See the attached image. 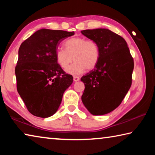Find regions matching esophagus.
Returning a JSON list of instances; mask_svg holds the SVG:
<instances>
[{
	"label": "esophagus",
	"mask_w": 155,
	"mask_h": 155,
	"mask_svg": "<svg viewBox=\"0 0 155 155\" xmlns=\"http://www.w3.org/2000/svg\"><path fill=\"white\" fill-rule=\"evenodd\" d=\"M73 80H74V81H75V82H77V81H78L80 80V78L78 77H76V76H74V78H73Z\"/></svg>",
	"instance_id": "obj_1"
}]
</instances>
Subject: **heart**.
<instances>
[{
	"mask_svg": "<svg viewBox=\"0 0 155 155\" xmlns=\"http://www.w3.org/2000/svg\"><path fill=\"white\" fill-rule=\"evenodd\" d=\"M65 49L58 48L55 52L57 64L63 69H66L74 59V64L68 68L72 74H79L85 70H91L96 66L101 56L98 43L91 39L74 37L64 44Z\"/></svg>",
	"mask_w": 155,
	"mask_h": 155,
	"instance_id": "1",
	"label": "heart"
}]
</instances>
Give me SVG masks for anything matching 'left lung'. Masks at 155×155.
<instances>
[{"instance_id": "left-lung-1", "label": "left lung", "mask_w": 155, "mask_h": 155, "mask_svg": "<svg viewBox=\"0 0 155 155\" xmlns=\"http://www.w3.org/2000/svg\"><path fill=\"white\" fill-rule=\"evenodd\" d=\"M98 43L101 56L94 70L81 78L85 90L81 96L94 115H104L121 104L131 86L134 61L127 41L107 28L81 31Z\"/></svg>"}]
</instances>
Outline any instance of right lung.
<instances>
[{
    "instance_id": "right-lung-1",
    "label": "right lung",
    "mask_w": 155,
    "mask_h": 155,
    "mask_svg": "<svg viewBox=\"0 0 155 155\" xmlns=\"http://www.w3.org/2000/svg\"><path fill=\"white\" fill-rule=\"evenodd\" d=\"M74 31L42 28L21 44L15 68L17 90L31 114L48 117L55 114L63 94L73 82L57 64L55 52Z\"/></svg>"
}]
</instances>
